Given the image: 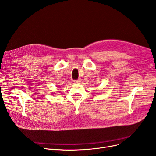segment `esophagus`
<instances>
[{
	"label": "esophagus",
	"mask_w": 156,
	"mask_h": 156,
	"mask_svg": "<svg viewBox=\"0 0 156 156\" xmlns=\"http://www.w3.org/2000/svg\"><path fill=\"white\" fill-rule=\"evenodd\" d=\"M80 82H81L80 79H78V80H74L75 83H80Z\"/></svg>",
	"instance_id": "obj_1"
}]
</instances>
